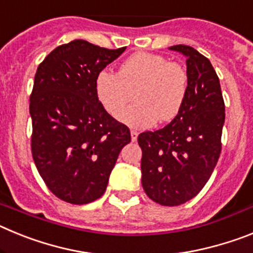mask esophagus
I'll return each mask as SVG.
<instances>
[{
    "label": "esophagus",
    "instance_id": "34e87169",
    "mask_svg": "<svg viewBox=\"0 0 253 253\" xmlns=\"http://www.w3.org/2000/svg\"><path fill=\"white\" fill-rule=\"evenodd\" d=\"M130 135H131V140H133V142H135L138 138V131L130 130Z\"/></svg>",
    "mask_w": 253,
    "mask_h": 253
}]
</instances>
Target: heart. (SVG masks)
<instances>
[{
    "mask_svg": "<svg viewBox=\"0 0 253 253\" xmlns=\"http://www.w3.org/2000/svg\"><path fill=\"white\" fill-rule=\"evenodd\" d=\"M96 95L105 110L116 116L133 97L119 119L135 129L175 119L186 100L189 76L178 62L156 53H135L123 62L118 73L101 71L96 77Z\"/></svg>",
    "mask_w": 253,
    "mask_h": 253,
    "instance_id": "heart-1",
    "label": "heart"
}]
</instances>
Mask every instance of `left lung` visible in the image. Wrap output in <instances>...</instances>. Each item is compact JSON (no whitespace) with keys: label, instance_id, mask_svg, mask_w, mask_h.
<instances>
[{"label":"left lung","instance_id":"left-lung-1","mask_svg":"<svg viewBox=\"0 0 253 253\" xmlns=\"http://www.w3.org/2000/svg\"><path fill=\"white\" fill-rule=\"evenodd\" d=\"M169 49L186 57L189 90L169 124L138 135L142 185L149 199L165 207L189 202L202 191L222 151L224 100L210 60L189 45Z\"/></svg>","mask_w":253,"mask_h":253}]
</instances>
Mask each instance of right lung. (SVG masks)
I'll list each match as a JSON object with an SVG mask.
<instances>
[{"instance_id":"add662e5","label":"right lung","mask_w":253,"mask_h":253,"mask_svg":"<svg viewBox=\"0 0 253 253\" xmlns=\"http://www.w3.org/2000/svg\"><path fill=\"white\" fill-rule=\"evenodd\" d=\"M124 48L73 40L39 64L30 95L31 153L46 187L69 204H88L106 190L130 130L107 113L96 77Z\"/></svg>"}]
</instances>
